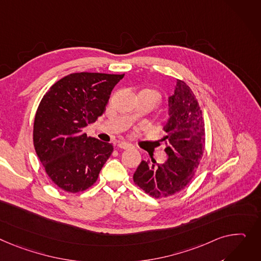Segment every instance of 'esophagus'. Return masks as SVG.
I'll return each mask as SVG.
<instances>
[{
	"label": "esophagus",
	"instance_id": "1",
	"mask_svg": "<svg viewBox=\"0 0 261 261\" xmlns=\"http://www.w3.org/2000/svg\"><path fill=\"white\" fill-rule=\"evenodd\" d=\"M117 148H119V149H130V148H132V146L129 143H126V142H118L117 143Z\"/></svg>",
	"mask_w": 261,
	"mask_h": 261
}]
</instances>
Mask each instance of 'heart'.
<instances>
[{
    "mask_svg": "<svg viewBox=\"0 0 261 261\" xmlns=\"http://www.w3.org/2000/svg\"><path fill=\"white\" fill-rule=\"evenodd\" d=\"M150 91H152V92L154 93V95L156 96V98H159V94H158V92H156V91H153V90H150Z\"/></svg>",
    "mask_w": 261,
    "mask_h": 261,
    "instance_id": "obj_1",
    "label": "heart"
}]
</instances>
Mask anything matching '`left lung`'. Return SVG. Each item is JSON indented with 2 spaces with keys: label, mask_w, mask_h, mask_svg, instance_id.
Listing matches in <instances>:
<instances>
[{
  "label": "left lung",
  "mask_w": 261,
  "mask_h": 261,
  "mask_svg": "<svg viewBox=\"0 0 261 261\" xmlns=\"http://www.w3.org/2000/svg\"><path fill=\"white\" fill-rule=\"evenodd\" d=\"M169 119L164 127L168 160L164 164L143 161L133 180L152 197H168L185 189L195 175L204 151V123L198 101L182 81L177 80L169 97Z\"/></svg>",
  "instance_id": "8db88e82"
}]
</instances>
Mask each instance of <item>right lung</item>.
Masks as SVG:
<instances>
[{
	"instance_id": "obj_1",
	"label": "right lung",
	"mask_w": 261,
	"mask_h": 261,
	"mask_svg": "<svg viewBox=\"0 0 261 261\" xmlns=\"http://www.w3.org/2000/svg\"><path fill=\"white\" fill-rule=\"evenodd\" d=\"M125 74L71 73L50 87L34 117L33 145L47 175L70 193L91 187L113 146L88 137L84 128L106 110Z\"/></svg>"
}]
</instances>
